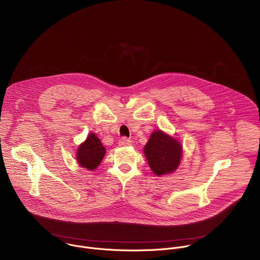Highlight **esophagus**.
I'll use <instances>...</instances> for the list:
<instances>
[{
	"label": "esophagus",
	"instance_id": "obj_1",
	"mask_svg": "<svg viewBox=\"0 0 260 260\" xmlns=\"http://www.w3.org/2000/svg\"><path fill=\"white\" fill-rule=\"evenodd\" d=\"M118 144L119 146H122V147H125V146H131L132 145V141L126 139V138H121L119 141H118Z\"/></svg>",
	"mask_w": 260,
	"mask_h": 260
}]
</instances>
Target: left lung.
<instances>
[{
    "mask_svg": "<svg viewBox=\"0 0 260 260\" xmlns=\"http://www.w3.org/2000/svg\"><path fill=\"white\" fill-rule=\"evenodd\" d=\"M143 152L151 171L160 177L174 173L178 169L183 148L176 138L158 129L151 134Z\"/></svg>",
    "mask_w": 260,
    "mask_h": 260,
    "instance_id": "8db88e82",
    "label": "left lung"
}]
</instances>
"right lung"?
<instances>
[{"mask_svg":"<svg viewBox=\"0 0 260 260\" xmlns=\"http://www.w3.org/2000/svg\"><path fill=\"white\" fill-rule=\"evenodd\" d=\"M106 154V148L94 133L88 134L86 140L78 146L77 164L88 171H94Z\"/></svg>","mask_w":260,"mask_h":260,"instance_id":"obj_1","label":"right lung"}]
</instances>
